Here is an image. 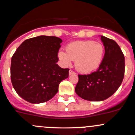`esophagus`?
I'll use <instances>...</instances> for the list:
<instances>
[{
	"label": "esophagus",
	"mask_w": 135,
	"mask_h": 135,
	"mask_svg": "<svg viewBox=\"0 0 135 135\" xmlns=\"http://www.w3.org/2000/svg\"><path fill=\"white\" fill-rule=\"evenodd\" d=\"M76 74V73L75 72L73 71V70H69V74H70V75H71V74Z\"/></svg>",
	"instance_id": "34e87169"
}]
</instances>
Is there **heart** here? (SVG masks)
Returning <instances> with one entry per match:
<instances>
[{"instance_id": "b5f03b06", "label": "heart", "mask_w": 135, "mask_h": 135, "mask_svg": "<svg viewBox=\"0 0 135 135\" xmlns=\"http://www.w3.org/2000/svg\"><path fill=\"white\" fill-rule=\"evenodd\" d=\"M66 51L59 52L60 61L65 66H70L73 60H75L76 69L84 74L96 70L104 55V46L93 40L71 42L66 47Z\"/></svg>"}]
</instances>
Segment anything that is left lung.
<instances>
[{"mask_svg":"<svg viewBox=\"0 0 135 135\" xmlns=\"http://www.w3.org/2000/svg\"><path fill=\"white\" fill-rule=\"evenodd\" d=\"M105 50L103 61L96 71L78 74L76 94L89 101L108 99L119 88L125 74V57L119 45L112 39L101 36Z\"/></svg>","mask_w":135,"mask_h":135,"instance_id":"8db88e82","label":"left lung"}]
</instances>
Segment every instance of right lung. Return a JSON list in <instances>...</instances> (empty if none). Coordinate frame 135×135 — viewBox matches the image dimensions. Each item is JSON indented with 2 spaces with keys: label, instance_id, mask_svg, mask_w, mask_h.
<instances>
[{
  "label": "right lung",
  "instance_id": "add662e5",
  "mask_svg": "<svg viewBox=\"0 0 135 135\" xmlns=\"http://www.w3.org/2000/svg\"><path fill=\"white\" fill-rule=\"evenodd\" d=\"M62 40L56 36H39L25 40L11 61L10 77L16 93L33 104L44 103L57 93L69 69L56 63Z\"/></svg>",
  "mask_w": 135,
  "mask_h": 135
}]
</instances>
